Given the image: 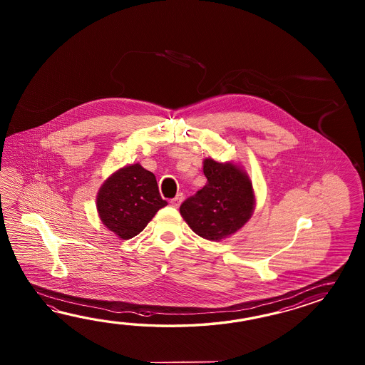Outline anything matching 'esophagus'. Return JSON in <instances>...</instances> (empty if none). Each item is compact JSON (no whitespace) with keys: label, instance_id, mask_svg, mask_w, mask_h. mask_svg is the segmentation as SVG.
Returning <instances> with one entry per match:
<instances>
[{"label":"esophagus","instance_id":"34e87169","mask_svg":"<svg viewBox=\"0 0 365 365\" xmlns=\"http://www.w3.org/2000/svg\"><path fill=\"white\" fill-rule=\"evenodd\" d=\"M182 193H179L175 198H172L171 205L173 207H179L180 205H181V202H182Z\"/></svg>","mask_w":365,"mask_h":365}]
</instances>
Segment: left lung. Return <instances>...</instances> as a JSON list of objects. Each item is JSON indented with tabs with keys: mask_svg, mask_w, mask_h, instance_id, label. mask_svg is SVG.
Wrapping results in <instances>:
<instances>
[{
	"mask_svg": "<svg viewBox=\"0 0 365 365\" xmlns=\"http://www.w3.org/2000/svg\"><path fill=\"white\" fill-rule=\"evenodd\" d=\"M206 185L181 203L180 214L203 239L220 241L248 222L256 205L252 181L239 165L203 160Z\"/></svg>",
	"mask_w": 365,
	"mask_h": 365,
	"instance_id": "obj_1",
	"label": "left lung"
}]
</instances>
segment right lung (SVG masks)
I'll use <instances>...</instances> for the list:
<instances>
[{
    "instance_id": "right-lung-1",
    "label": "right lung",
    "mask_w": 365,
    "mask_h": 365,
    "mask_svg": "<svg viewBox=\"0 0 365 365\" xmlns=\"http://www.w3.org/2000/svg\"><path fill=\"white\" fill-rule=\"evenodd\" d=\"M167 205L155 175L140 163L120 168L104 181L96 197L103 225L123 240L137 236Z\"/></svg>"
}]
</instances>
